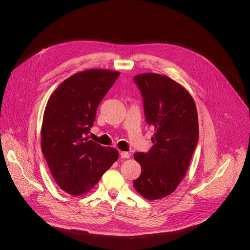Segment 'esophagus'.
<instances>
[{"mask_svg": "<svg viewBox=\"0 0 250 250\" xmlns=\"http://www.w3.org/2000/svg\"><path fill=\"white\" fill-rule=\"evenodd\" d=\"M120 157H121L122 159H129V158L131 157V154H130L129 152H124V151H122V152L120 153Z\"/></svg>", "mask_w": 250, "mask_h": 250, "instance_id": "1", "label": "esophagus"}]
</instances>
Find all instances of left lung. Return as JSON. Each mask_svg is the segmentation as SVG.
Instances as JSON below:
<instances>
[{
	"label": "left lung",
	"mask_w": 250,
	"mask_h": 250,
	"mask_svg": "<svg viewBox=\"0 0 250 250\" xmlns=\"http://www.w3.org/2000/svg\"><path fill=\"white\" fill-rule=\"evenodd\" d=\"M134 81L155 134L147 153L134 154L142 173L133 185L145 199H161L171 194L187 173L198 142L197 109L191 94L167 76L143 73Z\"/></svg>",
	"instance_id": "1"
}]
</instances>
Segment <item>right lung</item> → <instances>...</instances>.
<instances>
[{
	"instance_id": "add662e5",
	"label": "right lung",
	"mask_w": 250,
	"mask_h": 250,
	"mask_svg": "<svg viewBox=\"0 0 250 250\" xmlns=\"http://www.w3.org/2000/svg\"><path fill=\"white\" fill-rule=\"evenodd\" d=\"M119 72L73 74L50 96L41 126V150L59 187L72 196L88 192L118 159V151L85 137Z\"/></svg>"
}]
</instances>
